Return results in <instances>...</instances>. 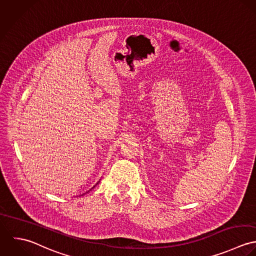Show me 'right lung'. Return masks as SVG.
<instances>
[{"label":"right lung","mask_w":256,"mask_h":256,"mask_svg":"<svg viewBox=\"0 0 256 256\" xmlns=\"http://www.w3.org/2000/svg\"><path fill=\"white\" fill-rule=\"evenodd\" d=\"M94 187H95V186H94Z\"/></svg>","instance_id":"obj_1"}]
</instances>
